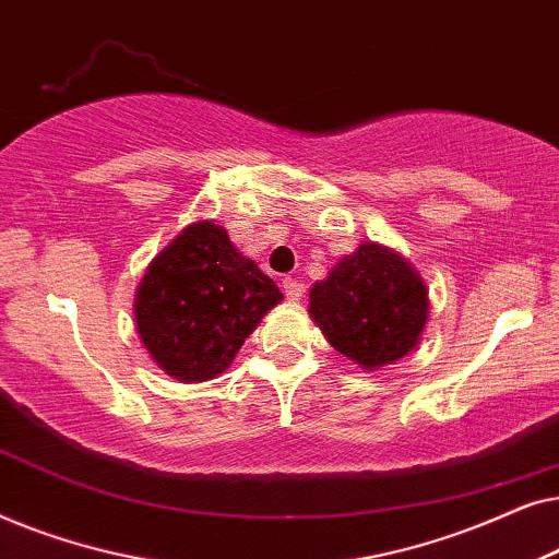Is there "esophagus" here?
Instances as JSON below:
<instances>
[{"label":"esophagus","instance_id":"34e87169","mask_svg":"<svg viewBox=\"0 0 559 559\" xmlns=\"http://www.w3.org/2000/svg\"><path fill=\"white\" fill-rule=\"evenodd\" d=\"M282 293L287 295V300H293V302H297L300 300V297L305 295V285L300 280H293V277H285L282 280Z\"/></svg>","mask_w":559,"mask_h":559}]
</instances>
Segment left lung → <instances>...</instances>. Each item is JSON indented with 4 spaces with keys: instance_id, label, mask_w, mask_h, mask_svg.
Listing matches in <instances>:
<instances>
[{
    "instance_id": "obj_1",
    "label": "left lung",
    "mask_w": 559,
    "mask_h": 559,
    "mask_svg": "<svg viewBox=\"0 0 559 559\" xmlns=\"http://www.w3.org/2000/svg\"><path fill=\"white\" fill-rule=\"evenodd\" d=\"M308 312L338 354L377 371L417 348L430 300L400 251L364 241L310 287Z\"/></svg>"
}]
</instances>
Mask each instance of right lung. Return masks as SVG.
<instances>
[{"instance_id": "right-lung-1", "label": "right lung", "mask_w": 559, "mask_h": 559, "mask_svg": "<svg viewBox=\"0 0 559 559\" xmlns=\"http://www.w3.org/2000/svg\"><path fill=\"white\" fill-rule=\"evenodd\" d=\"M280 302V287L224 226L193 221L150 262L136 285L134 323L167 377L198 384L221 377Z\"/></svg>"}]
</instances>
